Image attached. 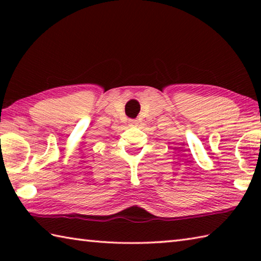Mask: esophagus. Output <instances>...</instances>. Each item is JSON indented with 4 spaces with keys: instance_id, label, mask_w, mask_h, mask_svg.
I'll list each match as a JSON object with an SVG mask.
<instances>
[{
    "instance_id": "34e87169",
    "label": "esophagus",
    "mask_w": 261,
    "mask_h": 261,
    "mask_svg": "<svg viewBox=\"0 0 261 261\" xmlns=\"http://www.w3.org/2000/svg\"><path fill=\"white\" fill-rule=\"evenodd\" d=\"M129 123L131 125H138V121L137 120H129Z\"/></svg>"
}]
</instances>
